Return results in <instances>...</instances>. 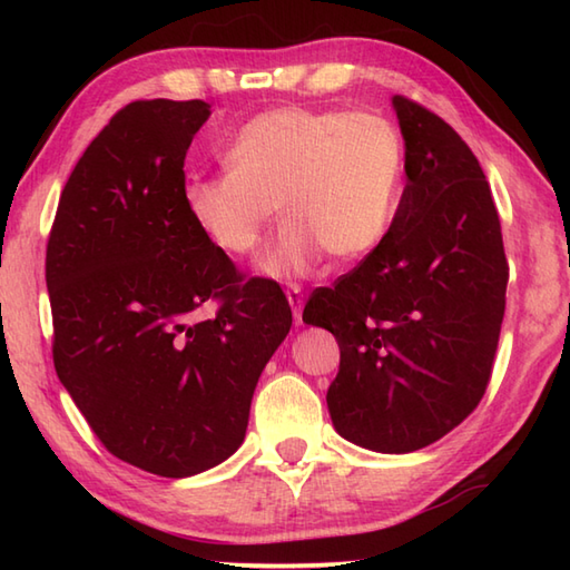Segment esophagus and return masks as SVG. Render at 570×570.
<instances>
[{
	"instance_id": "34e87169",
	"label": "esophagus",
	"mask_w": 570,
	"mask_h": 570,
	"mask_svg": "<svg viewBox=\"0 0 570 570\" xmlns=\"http://www.w3.org/2000/svg\"><path fill=\"white\" fill-rule=\"evenodd\" d=\"M286 298H288V304H292V311H294V321H296V325H301V313H304V292H301V286H292L286 292Z\"/></svg>"
}]
</instances>
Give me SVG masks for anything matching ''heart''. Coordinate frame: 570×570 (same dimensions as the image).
<instances>
[{
    "mask_svg": "<svg viewBox=\"0 0 570 570\" xmlns=\"http://www.w3.org/2000/svg\"><path fill=\"white\" fill-rule=\"evenodd\" d=\"M227 174L193 178L186 210L229 257H247L286 217L259 264L288 282L316 269L328 249L353 259L380 245L404 178V141L374 112L274 107L252 117L223 149Z\"/></svg>",
    "mask_w": 570,
    "mask_h": 570,
    "instance_id": "1",
    "label": "heart"
}]
</instances>
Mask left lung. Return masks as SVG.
I'll return each instance as SVG.
<instances>
[{
  "instance_id": "1",
  "label": "left lung",
  "mask_w": 570,
  "mask_h": 570,
  "mask_svg": "<svg viewBox=\"0 0 570 570\" xmlns=\"http://www.w3.org/2000/svg\"><path fill=\"white\" fill-rule=\"evenodd\" d=\"M406 186L365 259L316 288L304 323L341 345L328 411L345 441L411 453L443 439L488 390L510 266L490 184L468 144L394 95Z\"/></svg>"
}]
</instances>
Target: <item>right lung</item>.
Instances as JSON below:
<instances>
[{
    "label": "right lung",
    "instance_id": "add662e5",
    "mask_svg": "<svg viewBox=\"0 0 570 570\" xmlns=\"http://www.w3.org/2000/svg\"><path fill=\"white\" fill-rule=\"evenodd\" d=\"M208 117L203 100L119 110L72 168L46 249L60 384L107 451L161 478L237 451L292 328L282 288L242 284L186 210V151ZM210 297L216 318L196 322Z\"/></svg>",
    "mask_w": 570,
    "mask_h": 570
}]
</instances>
